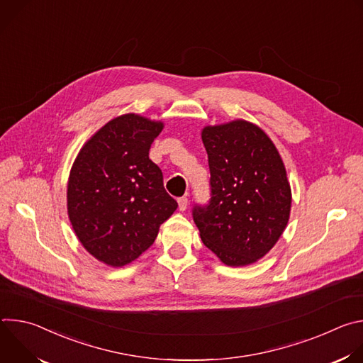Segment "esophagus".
Listing matches in <instances>:
<instances>
[{"mask_svg": "<svg viewBox=\"0 0 363 363\" xmlns=\"http://www.w3.org/2000/svg\"><path fill=\"white\" fill-rule=\"evenodd\" d=\"M178 206H179V211H185L186 206H188V198L186 196L178 198Z\"/></svg>", "mask_w": 363, "mask_h": 363, "instance_id": "esophagus-1", "label": "esophagus"}]
</instances>
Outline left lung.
<instances>
[{
    "instance_id": "left-lung-1",
    "label": "left lung",
    "mask_w": 363,
    "mask_h": 363,
    "mask_svg": "<svg viewBox=\"0 0 363 363\" xmlns=\"http://www.w3.org/2000/svg\"><path fill=\"white\" fill-rule=\"evenodd\" d=\"M211 199L194 206L202 242L230 267L263 258L290 217L291 189L273 140L257 125L237 119L205 126Z\"/></svg>"
}]
</instances>
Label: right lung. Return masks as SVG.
<instances>
[{
    "label": "right lung",
    "mask_w": 363,
    "mask_h": 363,
    "mask_svg": "<svg viewBox=\"0 0 363 363\" xmlns=\"http://www.w3.org/2000/svg\"><path fill=\"white\" fill-rule=\"evenodd\" d=\"M162 122L126 113L101 126L80 149L67 182V214L82 245L122 267L146 251L178 208L149 149Z\"/></svg>",
    "instance_id": "right-lung-1"
}]
</instances>
